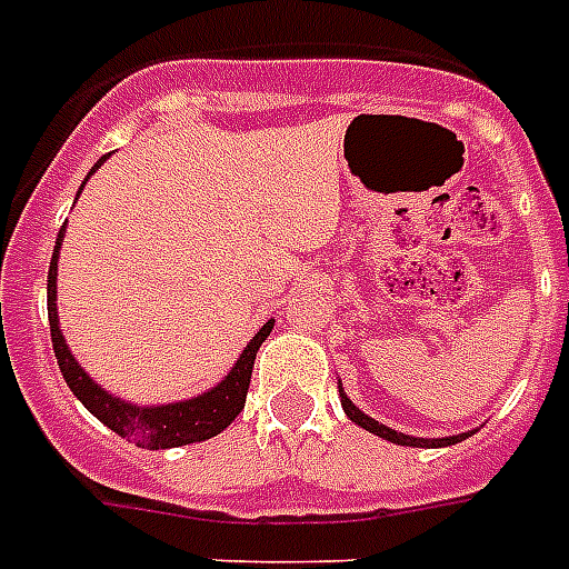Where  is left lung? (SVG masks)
I'll list each match as a JSON object with an SVG mask.
<instances>
[{"label": "left lung", "mask_w": 569, "mask_h": 569, "mask_svg": "<svg viewBox=\"0 0 569 569\" xmlns=\"http://www.w3.org/2000/svg\"><path fill=\"white\" fill-rule=\"evenodd\" d=\"M342 396V407H346V413L351 422H357L360 428H366V431L378 433V437H383V440L389 442H398V446H455V442L467 440L469 433H455V437H442V440H419V437H407V433H398L392 431V428H387V425L375 422L372 416H366L363 410H357L355 401L346 396V392H339Z\"/></svg>", "instance_id": "8db88e82"}]
</instances>
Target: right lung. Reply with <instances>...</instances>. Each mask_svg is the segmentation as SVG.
<instances>
[{
	"label": "right lung",
	"instance_id": "obj_1",
	"mask_svg": "<svg viewBox=\"0 0 569 569\" xmlns=\"http://www.w3.org/2000/svg\"><path fill=\"white\" fill-rule=\"evenodd\" d=\"M106 162L100 159L97 168ZM64 230L58 232L56 250H52V262H49L47 277V310H49V333H52V348H56L58 369L64 375L67 387L73 389V396L91 410L102 425H109L111 431L120 433L123 440L136 442L141 449H173V446H189V442L209 440L214 433H221L236 416L244 410V398H248L250 375H253V360H257L259 346L274 328V321H266L257 337L250 339L248 348L241 351L239 363L232 366V372L218 383L214 389L203 396L180 401V405H162V407H136L111 398L106 389H100L82 366L76 363L73 355L67 351L64 337L58 330L56 316V268H58V244H61Z\"/></svg>",
	"mask_w": 569,
	"mask_h": 569
}]
</instances>
